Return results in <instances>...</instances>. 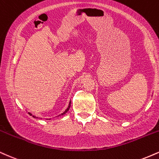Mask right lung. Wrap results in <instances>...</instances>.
<instances>
[{
    "instance_id": "obj_1",
    "label": "right lung",
    "mask_w": 159,
    "mask_h": 159,
    "mask_svg": "<svg viewBox=\"0 0 159 159\" xmlns=\"http://www.w3.org/2000/svg\"><path fill=\"white\" fill-rule=\"evenodd\" d=\"M70 102H70H70H69V106H68V108H67V109L66 110H65V111H64V112H63V113H61V115H64V114H65V113H66L67 112V111H68V110H69V109H70ZM29 115H32V114L31 113H30L29 112ZM33 117H35V116H33Z\"/></svg>"
}]
</instances>
